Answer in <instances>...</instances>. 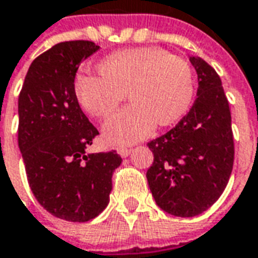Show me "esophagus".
Wrapping results in <instances>:
<instances>
[{
	"label": "esophagus",
	"instance_id": "obj_1",
	"mask_svg": "<svg viewBox=\"0 0 258 258\" xmlns=\"http://www.w3.org/2000/svg\"><path fill=\"white\" fill-rule=\"evenodd\" d=\"M118 154H119V157L122 158H126L129 154H131V148H127V147H119L118 150Z\"/></svg>",
	"mask_w": 258,
	"mask_h": 258
}]
</instances>
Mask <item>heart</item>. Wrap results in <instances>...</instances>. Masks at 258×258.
<instances>
[{"label":"heart","mask_w":258,"mask_h":258,"mask_svg":"<svg viewBox=\"0 0 258 258\" xmlns=\"http://www.w3.org/2000/svg\"><path fill=\"white\" fill-rule=\"evenodd\" d=\"M100 75L80 73L75 97L89 115L106 119L129 95L132 106L103 127L110 144L125 146L147 137L154 129L181 119L194 96V74L187 60L161 48L118 50L99 63Z\"/></svg>","instance_id":"obj_1"}]
</instances>
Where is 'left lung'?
Returning a JSON list of instances; mask_svg holds the SVG:
<instances>
[{"instance_id": "1", "label": "left lung", "mask_w": 258, "mask_h": 258, "mask_svg": "<svg viewBox=\"0 0 258 258\" xmlns=\"http://www.w3.org/2000/svg\"><path fill=\"white\" fill-rule=\"evenodd\" d=\"M198 75L197 99L188 114L147 144L154 162L147 181L159 208L177 217L204 213L220 198L234 165L231 111L219 74L189 56Z\"/></svg>"}]
</instances>
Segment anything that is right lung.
Masks as SVG:
<instances>
[{
  "instance_id": "obj_1",
  "label": "right lung",
  "mask_w": 258,
  "mask_h": 258,
  "mask_svg": "<svg viewBox=\"0 0 258 258\" xmlns=\"http://www.w3.org/2000/svg\"><path fill=\"white\" fill-rule=\"evenodd\" d=\"M99 50L92 41H66L39 54L19 95V148L30 188L57 219L85 223L106 209L116 151L86 154L99 132L75 97L77 70Z\"/></svg>"
}]
</instances>
